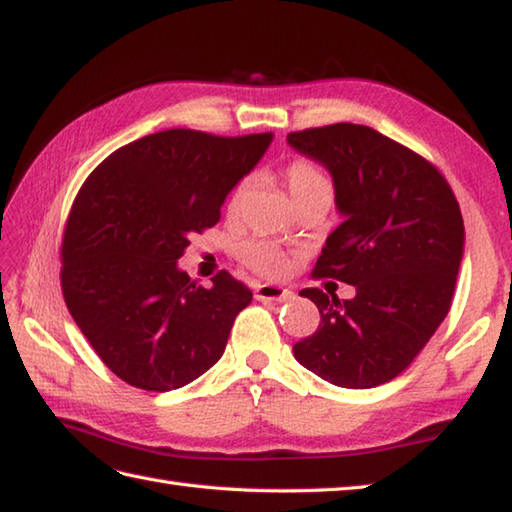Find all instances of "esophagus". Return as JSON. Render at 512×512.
<instances>
[{
    "mask_svg": "<svg viewBox=\"0 0 512 512\" xmlns=\"http://www.w3.org/2000/svg\"><path fill=\"white\" fill-rule=\"evenodd\" d=\"M294 294L289 292V289L281 287V285H258L256 287V298L258 301H276V303H283V301H289Z\"/></svg>",
    "mask_w": 512,
    "mask_h": 512,
    "instance_id": "esophagus-1",
    "label": "esophagus"
}]
</instances>
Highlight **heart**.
<instances>
[{
	"mask_svg": "<svg viewBox=\"0 0 512 512\" xmlns=\"http://www.w3.org/2000/svg\"><path fill=\"white\" fill-rule=\"evenodd\" d=\"M285 185L296 207L307 205V202H325V205H330L334 198L332 178L310 160L289 162L285 169ZM247 187L249 182L240 180L234 191H231V196L227 200V211L231 216H236L240 211ZM240 258H243V263L247 267H252L254 272L269 278L283 276L289 265H292V258H289L283 249H278L276 245L267 243V240L258 238L247 240V243L240 247Z\"/></svg>",
	"mask_w": 512,
	"mask_h": 512,
	"instance_id": "heart-1",
	"label": "heart"
}]
</instances>
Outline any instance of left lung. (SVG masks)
Listing matches in <instances>:
<instances>
[{"instance_id":"left-lung-1","label":"left lung","mask_w":512,"mask_h":512,"mask_svg":"<svg viewBox=\"0 0 512 512\" xmlns=\"http://www.w3.org/2000/svg\"><path fill=\"white\" fill-rule=\"evenodd\" d=\"M287 142L330 171L343 216L312 274L356 289L350 301L303 289L321 323L294 356L339 388H376L408 368L450 310L466 243L459 202L437 167L363 124Z\"/></svg>"}]
</instances>
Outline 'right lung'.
Segmentation results:
<instances>
[{
  "label": "right lung",
  "instance_id": "obj_1",
  "mask_svg": "<svg viewBox=\"0 0 512 512\" xmlns=\"http://www.w3.org/2000/svg\"><path fill=\"white\" fill-rule=\"evenodd\" d=\"M272 133H151L113 151L77 194L62 240V292L106 368L133 388L169 392L225 352L252 292L227 272L196 285L178 267L189 236L214 227L227 194Z\"/></svg>",
  "mask_w": 512,
  "mask_h": 512
}]
</instances>
